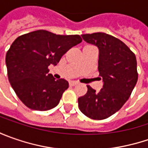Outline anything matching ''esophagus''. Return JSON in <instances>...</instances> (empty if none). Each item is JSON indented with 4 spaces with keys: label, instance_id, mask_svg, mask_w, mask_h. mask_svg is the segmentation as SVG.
<instances>
[{
    "label": "esophagus",
    "instance_id": "34e87169",
    "mask_svg": "<svg viewBox=\"0 0 148 148\" xmlns=\"http://www.w3.org/2000/svg\"><path fill=\"white\" fill-rule=\"evenodd\" d=\"M77 84H78V82H74V81H71V82H69V85H70L71 86H76Z\"/></svg>",
    "mask_w": 148,
    "mask_h": 148
}]
</instances>
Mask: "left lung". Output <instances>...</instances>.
Listing matches in <instances>:
<instances>
[{
	"label": "left lung",
	"mask_w": 148,
	"mask_h": 148,
	"mask_svg": "<svg viewBox=\"0 0 148 148\" xmlns=\"http://www.w3.org/2000/svg\"><path fill=\"white\" fill-rule=\"evenodd\" d=\"M82 36L99 49L98 70L104 85L98 92L87 86V92L78 98V106L90 119H105L119 110L131 95L138 77L136 56L123 42L110 34Z\"/></svg>",
	"instance_id": "obj_1"
}]
</instances>
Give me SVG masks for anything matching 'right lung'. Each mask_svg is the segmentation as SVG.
Returning a JSON list of instances; mask_svg holds the SVG:
<instances>
[{
	"mask_svg": "<svg viewBox=\"0 0 148 148\" xmlns=\"http://www.w3.org/2000/svg\"><path fill=\"white\" fill-rule=\"evenodd\" d=\"M82 41L78 34L60 35L36 30L17 38L6 53L9 82L19 99L34 110L46 111L58 105L68 88L65 79L55 80L49 66Z\"/></svg>",
	"mask_w": 148,
	"mask_h": 148,
	"instance_id": "add662e5",
	"label": "right lung"
}]
</instances>
